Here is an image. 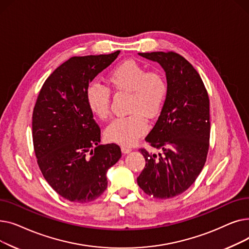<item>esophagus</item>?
Listing matches in <instances>:
<instances>
[{"instance_id": "1", "label": "esophagus", "mask_w": 249, "mask_h": 249, "mask_svg": "<svg viewBox=\"0 0 249 249\" xmlns=\"http://www.w3.org/2000/svg\"><path fill=\"white\" fill-rule=\"evenodd\" d=\"M121 150H122V152H123V153H125V154H126V153H129L130 151H131V150H132V148H131V147H129V146H124V145H123V146H121Z\"/></svg>"}]
</instances>
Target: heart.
Wrapping results in <instances>:
<instances>
[{"label": "heart", "instance_id": "heart-1", "mask_svg": "<svg viewBox=\"0 0 249 249\" xmlns=\"http://www.w3.org/2000/svg\"><path fill=\"white\" fill-rule=\"evenodd\" d=\"M108 82L118 93H129L127 111L131 114L113 120L106 129V137L111 142L131 145L147 131L145 116L151 118L161 108L167 89L165 76L159 70L147 71L142 63L127 59L109 72ZM86 98L90 112L101 120L107 119L110 89L100 83H91Z\"/></svg>", "mask_w": 249, "mask_h": 249}]
</instances>
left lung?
I'll return each instance as SVG.
<instances>
[{
	"label": "left lung",
	"instance_id": "8db88e82",
	"mask_svg": "<svg viewBox=\"0 0 249 249\" xmlns=\"http://www.w3.org/2000/svg\"><path fill=\"white\" fill-rule=\"evenodd\" d=\"M159 62L166 75V97L160 115L145 137L162 153L139 151L145 167L137 184L155 199H169L187 191L206 162L210 139V102L198 71L173 51L138 53Z\"/></svg>",
	"mask_w": 249,
	"mask_h": 249
}]
</instances>
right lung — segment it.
Masks as SVG:
<instances>
[{
    "mask_svg": "<svg viewBox=\"0 0 249 249\" xmlns=\"http://www.w3.org/2000/svg\"><path fill=\"white\" fill-rule=\"evenodd\" d=\"M119 53L71 57L39 91L32 115L37 163L50 187L71 202L99 198L107 171L121 158L119 145L100 144L101 129L86 98L89 84Z\"/></svg>",
    "mask_w": 249,
    "mask_h": 249,
    "instance_id": "1",
    "label": "right lung"
}]
</instances>
